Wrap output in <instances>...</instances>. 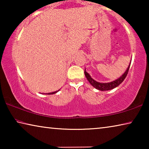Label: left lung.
Returning a JSON list of instances; mask_svg holds the SVG:
<instances>
[{"label":"left lung","mask_w":149,"mask_h":149,"mask_svg":"<svg viewBox=\"0 0 149 149\" xmlns=\"http://www.w3.org/2000/svg\"><path fill=\"white\" fill-rule=\"evenodd\" d=\"M132 61V60H131ZM130 64L131 63H130V65H128L127 69L126 70V71L123 73V74L122 75V76L120 77L118 79H116L113 81H111L109 83H99L96 81L95 80H94L91 77V75L88 74V73L85 71V77H87V80L89 81V82L92 85L93 87H94L95 89H97L98 90L102 91H108V90H111L114 89L115 87H118L120 84H122V83L123 81V80L125 79V78L127 76V75L128 74V71H129L130 67Z\"/></svg>","instance_id":"8db88e82"}]
</instances>
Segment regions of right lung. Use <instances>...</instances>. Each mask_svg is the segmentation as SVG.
<instances>
[{"label":"right lung","instance_id":"1","mask_svg":"<svg viewBox=\"0 0 149 149\" xmlns=\"http://www.w3.org/2000/svg\"><path fill=\"white\" fill-rule=\"evenodd\" d=\"M59 91V90H58ZM58 91H54V92H52V93H46V95H52V94H54V93H56Z\"/></svg>","mask_w":149,"mask_h":149}]
</instances>
